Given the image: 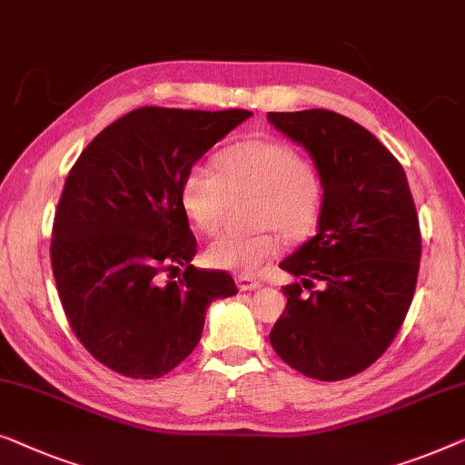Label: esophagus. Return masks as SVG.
I'll return each mask as SVG.
<instances>
[{"label": "esophagus", "mask_w": 465, "mask_h": 465, "mask_svg": "<svg viewBox=\"0 0 465 465\" xmlns=\"http://www.w3.org/2000/svg\"><path fill=\"white\" fill-rule=\"evenodd\" d=\"M235 284H238L240 291H257L261 286L259 280L251 276H238L235 278Z\"/></svg>", "instance_id": "1"}]
</instances>
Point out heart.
I'll use <instances>...</instances> for the list:
<instances>
[{
  "label": "heart",
  "mask_w": 465,
  "mask_h": 465,
  "mask_svg": "<svg viewBox=\"0 0 465 465\" xmlns=\"http://www.w3.org/2000/svg\"><path fill=\"white\" fill-rule=\"evenodd\" d=\"M217 170L193 164L181 181V204L202 232H214L227 193H254L251 233L227 232L206 248L208 265L233 273H257L280 254L279 230L301 240L316 230L322 183L295 149L276 141H248L217 158Z\"/></svg>",
  "instance_id": "heart-1"
}]
</instances>
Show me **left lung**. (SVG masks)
<instances>
[{
	"label": "left lung",
	"mask_w": 465,
	"mask_h": 465,
	"mask_svg": "<svg viewBox=\"0 0 465 465\" xmlns=\"http://www.w3.org/2000/svg\"><path fill=\"white\" fill-rule=\"evenodd\" d=\"M267 122L310 153L322 183L316 235L280 263L301 282L282 289L272 348L307 377L348 379L388 350L413 301L421 235L407 174L335 111H270ZM313 282L323 289L303 296Z\"/></svg>",
	"instance_id": "1"
}]
</instances>
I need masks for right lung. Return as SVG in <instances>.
<instances>
[{
  "mask_svg": "<svg viewBox=\"0 0 465 465\" xmlns=\"http://www.w3.org/2000/svg\"><path fill=\"white\" fill-rule=\"evenodd\" d=\"M246 109L141 107L109 124L71 168L52 227V273L84 348L111 371L158 379L192 354L208 305L238 292L195 270L181 204L189 168L246 122ZM183 276L162 283V271ZM173 278V276H170Z\"/></svg>",
  "mask_w": 465,
  "mask_h": 465,
  "instance_id": "obj_1",
  "label": "right lung"
}]
</instances>
